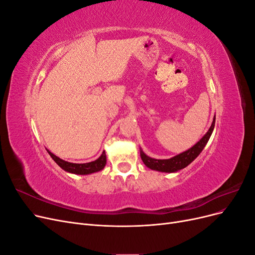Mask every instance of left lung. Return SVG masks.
<instances>
[{"label": "left lung", "instance_id": "obj_1", "mask_svg": "<svg viewBox=\"0 0 255 255\" xmlns=\"http://www.w3.org/2000/svg\"><path fill=\"white\" fill-rule=\"evenodd\" d=\"M215 120H216V117H214L212 126H211L210 129L207 130V133L201 138V139H200V141H198L189 150L185 151V152L179 154V155H176V156H174L172 158H169V159L151 158L148 155H145V154L141 151L140 156H141L143 164L148 168L153 169V170H157V171H161V172H175V171L181 170V169H183L185 167H187L204 149L205 144L207 143L208 139H210V137L213 133V129L215 127Z\"/></svg>", "mask_w": 255, "mask_h": 255}]
</instances>
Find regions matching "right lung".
Here are the masks:
<instances>
[{"label": "right lung", "instance_id": "obj_1", "mask_svg": "<svg viewBox=\"0 0 255 255\" xmlns=\"http://www.w3.org/2000/svg\"><path fill=\"white\" fill-rule=\"evenodd\" d=\"M49 154L51 157L54 159V161L61 168L64 169L65 171L74 173V174H89V173H94L97 171L102 170L104 166L106 165V155L105 152L102 153V155L100 156L98 159L95 161H90V163L86 164H73V163H69V161H66L64 159H61L57 157L56 155H54L53 153H51L48 150Z\"/></svg>", "mask_w": 255, "mask_h": 255}]
</instances>
